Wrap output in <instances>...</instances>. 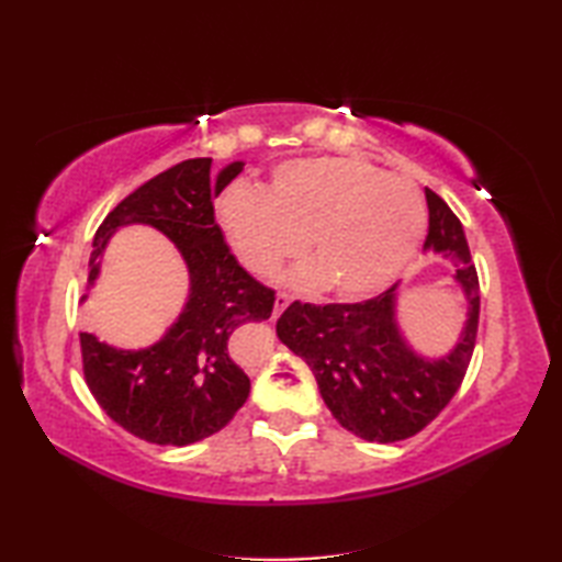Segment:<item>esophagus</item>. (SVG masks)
I'll return each instance as SVG.
<instances>
[{
  "label": "esophagus",
  "instance_id": "34e87169",
  "mask_svg": "<svg viewBox=\"0 0 562 562\" xmlns=\"http://www.w3.org/2000/svg\"><path fill=\"white\" fill-rule=\"evenodd\" d=\"M292 304V296L290 294H284V292H280L278 296H274V308H272V318H278L284 308H288Z\"/></svg>",
  "mask_w": 562,
  "mask_h": 562
}]
</instances>
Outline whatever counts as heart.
<instances>
[{"mask_svg":"<svg viewBox=\"0 0 562 562\" xmlns=\"http://www.w3.org/2000/svg\"><path fill=\"white\" fill-rule=\"evenodd\" d=\"M236 258L266 274L302 254L296 288L328 282L340 300H367L398 278L423 241V195L403 178L350 157L296 159L274 169L266 193L236 188L220 202Z\"/></svg>","mask_w":562,"mask_h":562,"instance_id":"obj_1","label":"heart"}]
</instances>
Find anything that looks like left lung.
<instances>
[{"label": "left lung", "instance_id": "8db88e82", "mask_svg": "<svg viewBox=\"0 0 562 562\" xmlns=\"http://www.w3.org/2000/svg\"><path fill=\"white\" fill-rule=\"evenodd\" d=\"M425 198V250L457 262L451 278L469 306L461 336L447 355L425 357L405 340L398 326V284L357 304L294 302L274 328L278 338L312 367L333 417L352 435L379 445L417 435L447 408L469 369L479 333V274L463 226L429 188Z\"/></svg>", "mask_w": 562, "mask_h": 562}]
</instances>
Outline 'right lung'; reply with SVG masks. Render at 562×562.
I'll return each mask as SVG.
<instances>
[{
  "mask_svg": "<svg viewBox=\"0 0 562 562\" xmlns=\"http://www.w3.org/2000/svg\"><path fill=\"white\" fill-rule=\"evenodd\" d=\"M244 171L232 161L212 178V159H188L139 186L99 226L89 258V284L123 226H151L178 248L188 268L181 314L149 348L123 350L81 330L83 376L130 435L151 445L186 447L232 420L250 393V379L232 360L234 330L268 321L274 292L238 266L214 222L212 200ZM87 302V294L81 296Z\"/></svg>",
  "mask_w": 562,
  "mask_h": 562,
  "instance_id": "right-lung-1",
  "label": "right lung"
}]
</instances>
